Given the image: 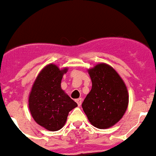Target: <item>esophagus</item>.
I'll return each instance as SVG.
<instances>
[{
	"label": "esophagus",
	"instance_id": "esophagus-1",
	"mask_svg": "<svg viewBox=\"0 0 156 156\" xmlns=\"http://www.w3.org/2000/svg\"><path fill=\"white\" fill-rule=\"evenodd\" d=\"M76 103L78 105L80 106L81 104H82V98H80L76 99Z\"/></svg>",
	"mask_w": 156,
	"mask_h": 156
}]
</instances>
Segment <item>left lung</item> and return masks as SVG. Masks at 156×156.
<instances>
[{
    "mask_svg": "<svg viewBox=\"0 0 156 156\" xmlns=\"http://www.w3.org/2000/svg\"><path fill=\"white\" fill-rule=\"evenodd\" d=\"M92 82L82 108L89 122L98 129L114 126L123 116L129 103L124 81L109 65L99 63L87 70Z\"/></svg>",
    "mask_w": 156,
    "mask_h": 156,
    "instance_id": "1",
    "label": "left lung"
}]
</instances>
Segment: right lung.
<instances>
[{
	"label": "right lung",
	"instance_id": "right-lung-1",
	"mask_svg": "<svg viewBox=\"0 0 156 156\" xmlns=\"http://www.w3.org/2000/svg\"><path fill=\"white\" fill-rule=\"evenodd\" d=\"M68 68L60 69L48 64L34 81L29 95V108L35 122L50 131L64 126L69 112L77 107L61 87L62 76Z\"/></svg>",
	"mask_w": 156,
	"mask_h": 156
}]
</instances>
